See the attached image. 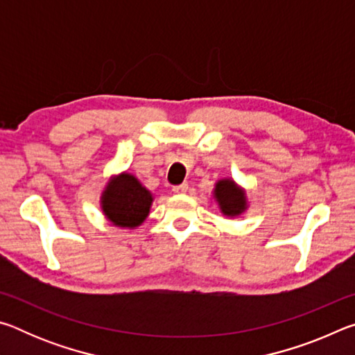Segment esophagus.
<instances>
[{
    "label": "esophagus",
    "instance_id": "34e87169",
    "mask_svg": "<svg viewBox=\"0 0 355 355\" xmlns=\"http://www.w3.org/2000/svg\"><path fill=\"white\" fill-rule=\"evenodd\" d=\"M173 192H177V194H184L186 191H188V183H182V184H177L172 188Z\"/></svg>",
    "mask_w": 355,
    "mask_h": 355
}]
</instances>
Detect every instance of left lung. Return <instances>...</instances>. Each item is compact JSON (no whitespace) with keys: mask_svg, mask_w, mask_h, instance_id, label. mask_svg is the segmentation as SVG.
Here are the masks:
<instances>
[{"mask_svg":"<svg viewBox=\"0 0 355 355\" xmlns=\"http://www.w3.org/2000/svg\"><path fill=\"white\" fill-rule=\"evenodd\" d=\"M214 196L218 199L222 213L227 216H238L245 208V197L241 189L230 180H222L216 184Z\"/></svg>","mask_w":355,"mask_h":355,"instance_id":"obj_1","label":"left lung"}]
</instances>
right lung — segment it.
<instances>
[{
	"mask_svg": "<svg viewBox=\"0 0 355 355\" xmlns=\"http://www.w3.org/2000/svg\"><path fill=\"white\" fill-rule=\"evenodd\" d=\"M152 200V194L133 175L123 173L107 184L103 211L114 225L136 227L147 218Z\"/></svg>",
	"mask_w": 355,
	"mask_h": 355,
	"instance_id": "1",
	"label": "right lung"
}]
</instances>
